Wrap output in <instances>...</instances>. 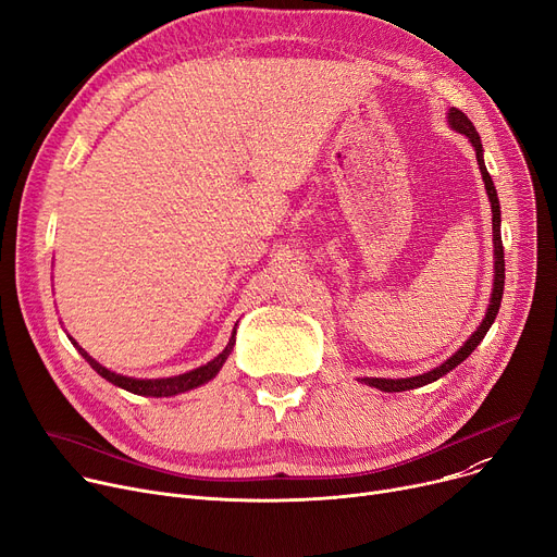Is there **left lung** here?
<instances>
[{
	"label": "left lung",
	"instance_id": "8db88e82",
	"mask_svg": "<svg viewBox=\"0 0 557 557\" xmlns=\"http://www.w3.org/2000/svg\"><path fill=\"white\" fill-rule=\"evenodd\" d=\"M447 122L454 131L462 133L467 139L472 141L474 151H476V162H479V169H481V175H483V183H485V191H487V198H490V205H492V242H494V284H492V296H490V307H487V313L483 318V323L476 327V332L465 341V345L458 349V352L454 357H449L443 366H437L424 374H418V376H406V379H379V376H366L361 379V382L366 386H372V388H379L384 393H401V391H413V388H420V386H426V384H433L437 382V379L445 376L449 370H454L456 366H460L467 357H470L476 345L485 338L487 330L492 327L496 313H499V307H502V298H504V280H506V259H504V244H502V210H499V196H496V189H494V183H492V175L487 173L485 169V162H483V144H481V137L474 128V124L467 120V114L460 112L458 108H449L447 112Z\"/></svg>",
	"mask_w": 557,
	"mask_h": 557
}]
</instances>
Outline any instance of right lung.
<instances>
[{
  "label": "right lung",
  "instance_id": "1",
  "mask_svg": "<svg viewBox=\"0 0 557 557\" xmlns=\"http://www.w3.org/2000/svg\"><path fill=\"white\" fill-rule=\"evenodd\" d=\"M234 334H237V330L232 332L230 336V343L225 345L223 352L219 357H214L210 363H205L196 370H189L185 374H178V376H166V379H133V376H124V374H116L108 368H103L99 361H95L90 355L85 352V349L70 336L72 345L78 349V355L92 366V370H97L106 382L120 386L128 393H135V395H144V397H173V395H181V393H187L191 388H198L202 384H208L210 379H214L219 374V370L223 368L225 359L230 357L232 347H234Z\"/></svg>",
  "mask_w": 557,
  "mask_h": 557
}]
</instances>
